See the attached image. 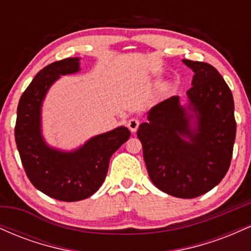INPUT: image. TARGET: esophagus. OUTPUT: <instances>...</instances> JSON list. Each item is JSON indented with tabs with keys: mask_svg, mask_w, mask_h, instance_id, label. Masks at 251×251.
<instances>
[{
	"mask_svg": "<svg viewBox=\"0 0 251 251\" xmlns=\"http://www.w3.org/2000/svg\"><path fill=\"white\" fill-rule=\"evenodd\" d=\"M127 126H128L129 131L135 132L138 129V127H139V120L135 119V118H132V119L128 120Z\"/></svg>",
	"mask_w": 251,
	"mask_h": 251,
	"instance_id": "34e87169",
	"label": "esophagus"
}]
</instances>
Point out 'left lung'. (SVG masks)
<instances>
[{
	"instance_id": "1",
	"label": "left lung",
	"mask_w": 251,
	"mask_h": 251,
	"mask_svg": "<svg viewBox=\"0 0 251 251\" xmlns=\"http://www.w3.org/2000/svg\"><path fill=\"white\" fill-rule=\"evenodd\" d=\"M194 71L189 103L174 96L153 106L137 135L150 179L165 194L195 198L229 170L236 137L234 99L214 66L183 60Z\"/></svg>"
}]
</instances>
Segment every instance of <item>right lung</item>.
Listing matches in <instances>:
<instances>
[{"mask_svg":"<svg viewBox=\"0 0 251 251\" xmlns=\"http://www.w3.org/2000/svg\"><path fill=\"white\" fill-rule=\"evenodd\" d=\"M80 71L79 57L55 61L36 74L20 98L15 140L27 177L45 195L63 201L91 197L107 175L109 159L131 132L117 127L96 135L74 151L50 148L41 132V107L50 86L61 75Z\"/></svg>","mask_w":251,"mask_h":251,"instance_id":"add662e5","label":"right lung"}]
</instances>
